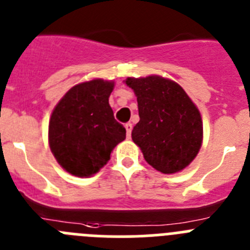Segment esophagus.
<instances>
[{"label":"esophagus","instance_id":"obj_1","mask_svg":"<svg viewBox=\"0 0 250 250\" xmlns=\"http://www.w3.org/2000/svg\"><path fill=\"white\" fill-rule=\"evenodd\" d=\"M125 130H127V137L129 138L130 133H132V128H133V125H132V123L128 122V123H125Z\"/></svg>","mask_w":250,"mask_h":250}]
</instances>
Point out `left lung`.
Here are the masks:
<instances>
[{
  "mask_svg": "<svg viewBox=\"0 0 250 250\" xmlns=\"http://www.w3.org/2000/svg\"><path fill=\"white\" fill-rule=\"evenodd\" d=\"M138 102L132 139L153 168L166 174L186 168L203 138L201 113L179 84L158 76L127 78Z\"/></svg>",
  "mask_w": 250,
  "mask_h": 250,
  "instance_id": "1",
  "label": "left lung"
}]
</instances>
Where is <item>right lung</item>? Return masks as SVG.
<instances>
[{
    "label": "right lung",
    "instance_id": "1",
    "mask_svg": "<svg viewBox=\"0 0 250 250\" xmlns=\"http://www.w3.org/2000/svg\"><path fill=\"white\" fill-rule=\"evenodd\" d=\"M113 82L93 80L72 87L53 109L49 147L58 163L77 177H89L108 162L125 138L108 103Z\"/></svg>",
    "mask_w": 250,
    "mask_h": 250
}]
</instances>
